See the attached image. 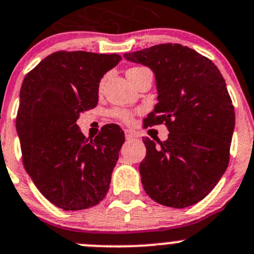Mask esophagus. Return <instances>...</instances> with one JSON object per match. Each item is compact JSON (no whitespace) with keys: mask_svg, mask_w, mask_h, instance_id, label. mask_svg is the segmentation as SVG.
<instances>
[{"mask_svg":"<svg viewBox=\"0 0 254 254\" xmlns=\"http://www.w3.org/2000/svg\"><path fill=\"white\" fill-rule=\"evenodd\" d=\"M135 137H137V136L134 131H131V130H125V139L132 140V139H135Z\"/></svg>","mask_w":254,"mask_h":254,"instance_id":"esophagus-1","label":"esophagus"}]
</instances>
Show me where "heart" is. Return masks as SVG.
<instances>
[{"label":"heart","instance_id":"obj_1","mask_svg":"<svg viewBox=\"0 0 254 254\" xmlns=\"http://www.w3.org/2000/svg\"><path fill=\"white\" fill-rule=\"evenodd\" d=\"M135 68H137V67L130 68L129 71L135 70ZM129 71H127V72H129ZM113 115H114V117H117L118 119L124 120V122H130V120H131V117H132L131 113H130V112L124 111V109H119V108H117V109H114V111H113Z\"/></svg>","mask_w":254,"mask_h":254}]
</instances>
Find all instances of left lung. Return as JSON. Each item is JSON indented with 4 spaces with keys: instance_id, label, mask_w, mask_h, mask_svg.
I'll return each instance as SVG.
<instances>
[{
    "instance_id": "8db88e82",
    "label": "left lung",
    "mask_w": 254,
    "mask_h": 254,
    "mask_svg": "<svg viewBox=\"0 0 254 254\" xmlns=\"http://www.w3.org/2000/svg\"><path fill=\"white\" fill-rule=\"evenodd\" d=\"M124 58L153 71L158 103L145 124H165L170 131L158 145L143 137V189L165 206L193 205L212 190L229 165L235 111L225 79L211 60L181 44L155 45Z\"/></svg>"
}]
</instances>
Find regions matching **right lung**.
I'll list each match as a JSON object with an SVG mask.
<instances>
[{"instance_id": "1", "label": "right lung", "mask_w": 254, "mask_h": 254, "mask_svg": "<svg viewBox=\"0 0 254 254\" xmlns=\"http://www.w3.org/2000/svg\"><path fill=\"white\" fill-rule=\"evenodd\" d=\"M118 54L56 51L23 79L16 127L23 165L40 193L64 210L88 209L103 200L125 141L117 124L88 140L76 124L98 103L104 73Z\"/></svg>"}]
</instances>
